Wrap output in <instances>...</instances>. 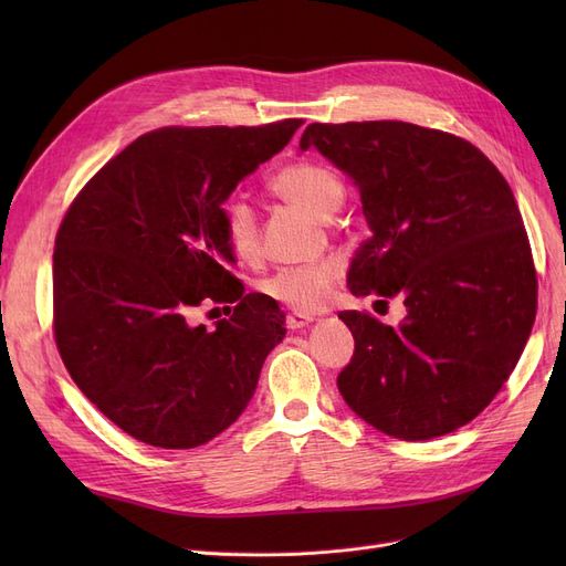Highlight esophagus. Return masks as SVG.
<instances>
[{
  "label": "esophagus",
  "mask_w": 566,
  "mask_h": 566,
  "mask_svg": "<svg viewBox=\"0 0 566 566\" xmlns=\"http://www.w3.org/2000/svg\"><path fill=\"white\" fill-rule=\"evenodd\" d=\"M310 323H312L310 316H301V314H289L286 316V328L289 331H303V328H307Z\"/></svg>",
  "instance_id": "esophagus-1"
}]
</instances>
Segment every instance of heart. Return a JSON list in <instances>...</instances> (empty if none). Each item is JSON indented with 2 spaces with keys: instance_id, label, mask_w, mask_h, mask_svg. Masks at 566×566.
Listing matches in <instances>:
<instances>
[{
  "instance_id": "heart-1",
  "label": "heart",
  "mask_w": 566,
  "mask_h": 566,
  "mask_svg": "<svg viewBox=\"0 0 566 566\" xmlns=\"http://www.w3.org/2000/svg\"><path fill=\"white\" fill-rule=\"evenodd\" d=\"M271 190L282 199L305 208L316 218H331L346 197V186L342 176L323 163L303 160L282 167L271 178ZM222 233L231 252L238 259H252L259 252V220L252 203L233 195L222 203L220 211ZM342 277V261L331 256L316 263L280 268L273 275L261 282V291L268 298L280 305L312 314L331 303L335 286Z\"/></svg>"
}]
</instances>
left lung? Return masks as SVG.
<instances>
[{
    "instance_id": "obj_1",
    "label": "left lung",
    "mask_w": 566,
    "mask_h": 566,
    "mask_svg": "<svg viewBox=\"0 0 566 566\" xmlns=\"http://www.w3.org/2000/svg\"><path fill=\"white\" fill-rule=\"evenodd\" d=\"M318 151L360 190L371 235L355 295H401L392 328L342 312L355 337L337 388L355 415L401 440L452 433L493 401L537 314V271L510 184L478 146L406 122L310 124Z\"/></svg>"
}]
</instances>
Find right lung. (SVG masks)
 Instances as JSON below:
<instances>
[{"label":"right lung","mask_w":566,"mask_h":566,"mask_svg":"<svg viewBox=\"0 0 566 566\" xmlns=\"http://www.w3.org/2000/svg\"><path fill=\"white\" fill-rule=\"evenodd\" d=\"M303 124L151 130L69 206L54 238V342L84 397L128 436L190 450L250 403L284 314L229 273L220 211ZM208 300L234 305L216 332L189 325Z\"/></svg>","instance_id":"obj_1"}]
</instances>
